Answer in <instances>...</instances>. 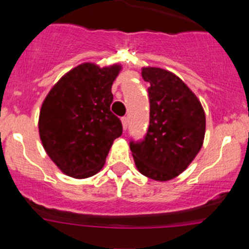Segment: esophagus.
Wrapping results in <instances>:
<instances>
[{
	"instance_id": "obj_1",
	"label": "esophagus",
	"mask_w": 249,
	"mask_h": 249,
	"mask_svg": "<svg viewBox=\"0 0 249 249\" xmlns=\"http://www.w3.org/2000/svg\"><path fill=\"white\" fill-rule=\"evenodd\" d=\"M122 124H123V129L126 130L127 126H129V118L123 117L122 118Z\"/></svg>"
}]
</instances>
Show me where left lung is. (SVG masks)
<instances>
[{"mask_svg": "<svg viewBox=\"0 0 249 249\" xmlns=\"http://www.w3.org/2000/svg\"><path fill=\"white\" fill-rule=\"evenodd\" d=\"M149 83V126L141 141H130L135 164L142 175L169 180L182 173L201 149L206 117L194 92L176 74L143 67Z\"/></svg>", "mask_w": 249, "mask_h": 249, "instance_id": "8db88e82", "label": "left lung"}]
</instances>
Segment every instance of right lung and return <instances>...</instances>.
Listing matches in <instances>:
<instances>
[{
  "label": "right lung",
  "instance_id": "add662e5",
  "mask_svg": "<svg viewBox=\"0 0 249 249\" xmlns=\"http://www.w3.org/2000/svg\"><path fill=\"white\" fill-rule=\"evenodd\" d=\"M119 71V65H79L53 87L42 105L41 141L67 176L87 178L99 172L113 141L123 134L122 122L110 112V90Z\"/></svg>",
  "mask_w": 249,
  "mask_h": 249
}]
</instances>
